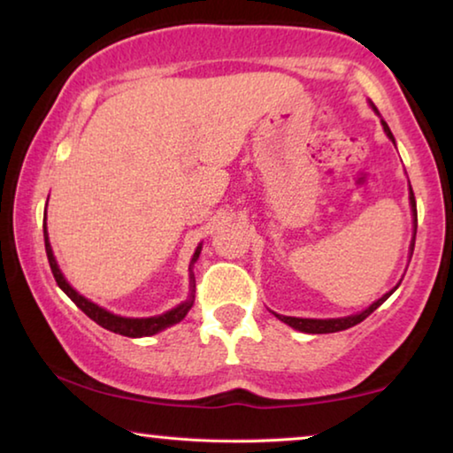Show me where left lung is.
Here are the masks:
<instances>
[{"instance_id": "obj_1", "label": "left lung", "mask_w": 453, "mask_h": 453, "mask_svg": "<svg viewBox=\"0 0 453 453\" xmlns=\"http://www.w3.org/2000/svg\"><path fill=\"white\" fill-rule=\"evenodd\" d=\"M372 109H374V105H372ZM374 111H377V109H374ZM380 123H382V129H385L387 137L391 139V142L395 143V137H393V134H391V129H388V125H387L385 121H382V119H380ZM409 200H411L413 225H415V233H417V204H415V196H413V190H411V188H409ZM413 247H415V236H413V241H411V255H413ZM396 288H399V285H396ZM396 288H395V289H396ZM395 289H391V291H388V294H385V296H382L380 299H377V302H374L372 305H368V308H366L365 311H360V314H354V316H346V318H332V319L291 318V316H280V314H275V316L280 318L281 322H285L288 326H291V328H296V330H299V332H305V334H332V332L348 330V328H352V326H357V324L363 322V319L371 316L372 311L377 310L382 302H387L388 296H391Z\"/></svg>"}]
</instances>
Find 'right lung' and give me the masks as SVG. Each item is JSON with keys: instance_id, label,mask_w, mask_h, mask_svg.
Returning a JSON list of instances; mask_svg holds the SVG:
<instances>
[{"instance_id": "add662e5", "label": "right lung", "mask_w": 453, "mask_h": 453, "mask_svg": "<svg viewBox=\"0 0 453 453\" xmlns=\"http://www.w3.org/2000/svg\"><path fill=\"white\" fill-rule=\"evenodd\" d=\"M44 245H46V255H48V263H50V269H52V275L54 280H57L58 288L65 291V294L73 299V302L79 305V308L85 311V314L96 322L99 326H103L105 330H111L115 334H121V336H129V338H142V336H154V334L162 332L165 328H170V326L182 322L186 318L188 311H190L192 303H194V289H196V283L192 280V273H190V288H192V294L190 299H186L184 303H180L178 308H173L170 311H165L162 316H154V318H123V316H115L111 314V311L99 308V305L90 302V299L82 297L79 291L71 288V283L65 280V275H62V271L58 269V263L54 259V253H52V247H50V241H48V233H46V222H44ZM200 250H203V245H198L196 253H194L192 261H190V269L194 263H196Z\"/></svg>"}]
</instances>
